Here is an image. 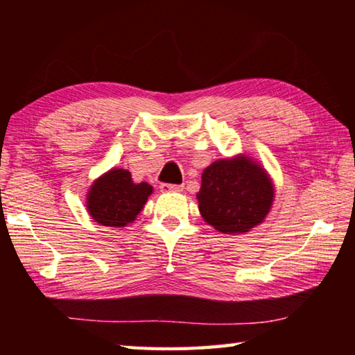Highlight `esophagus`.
I'll return each mask as SVG.
<instances>
[{
	"label": "esophagus",
	"instance_id": "1",
	"mask_svg": "<svg viewBox=\"0 0 355 355\" xmlns=\"http://www.w3.org/2000/svg\"><path fill=\"white\" fill-rule=\"evenodd\" d=\"M183 188H184L183 184H169V183L159 184L161 192H180V191H183Z\"/></svg>",
	"mask_w": 355,
	"mask_h": 355
}]
</instances>
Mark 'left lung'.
<instances>
[{
	"label": "left lung",
	"mask_w": 355,
	"mask_h": 355,
	"mask_svg": "<svg viewBox=\"0 0 355 355\" xmlns=\"http://www.w3.org/2000/svg\"><path fill=\"white\" fill-rule=\"evenodd\" d=\"M272 199L268 173L248 156L208 166L197 194L202 218L222 233H244L261 224Z\"/></svg>",
	"instance_id": "left-lung-1"
}]
</instances>
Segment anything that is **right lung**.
Returning <instances> with one entry per match:
<instances>
[{
	"instance_id": "right-lung-1",
	"label": "right lung",
	"mask_w": 355,
	"mask_h": 355,
	"mask_svg": "<svg viewBox=\"0 0 355 355\" xmlns=\"http://www.w3.org/2000/svg\"><path fill=\"white\" fill-rule=\"evenodd\" d=\"M150 194L148 183L136 184L128 171L112 169L92 184L87 211L101 225L125 227L141 213Z\"/></svg>"
}]
</instances>
